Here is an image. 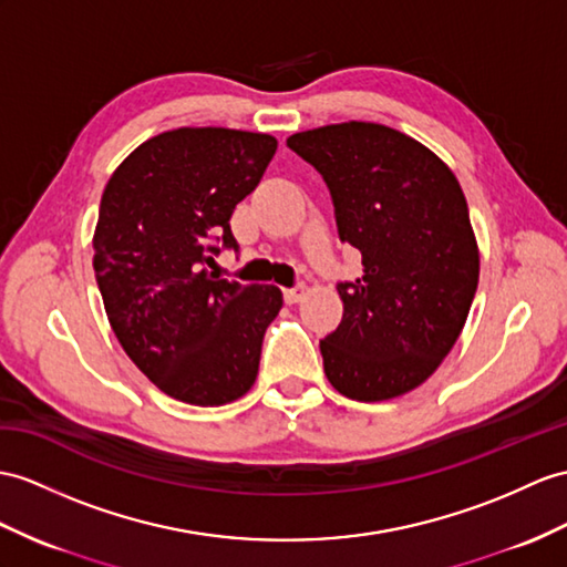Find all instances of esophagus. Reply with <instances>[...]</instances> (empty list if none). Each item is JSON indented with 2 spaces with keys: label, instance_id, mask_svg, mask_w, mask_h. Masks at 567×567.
I'll return each mask as SVG.
<instances>
[{
  "label": "esophagus",
  "instance_id": "1",
  "mask_svg": "<svg viewBox=\"0 0 567 567\" xmlns=\"http://www.w3.org/2000/svg\"><path fill=\"white\" fill-rule=\"evenodd\" d=\"M306 284H298V286H293V288H286L284 291V298H286V302L288 306H293V302H300L302 300V296H306Z\"/></svg>",
  "mask_w": 567,
  "mask_h": 567
}]
</instances>
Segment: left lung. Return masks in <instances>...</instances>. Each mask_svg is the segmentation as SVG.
Returning <instances> with one entry per match:
<instances>
[{"label":"left lung","mask_w":567,"mask_h":567,"mask_svg":"<svg viewBox=\"0 0 567 567\" xmlns=\"http://www.w3.org/2000/svg\"><path fill=\"white\" fill-rule=\"evenodd\" d=\"M329 187L339 240L363 257L343 281L341 324L320 341L331 388L355 402L406 394L452 351L478 286V247L457 177L375 122L288 136Z\"/></svg>","instance_id":"1"}]
</instances>
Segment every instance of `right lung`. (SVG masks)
<instances>
[{"mask_svg":"<svg viewBox=\"0 0 567 567\" xmlns=\"http://www.w3.org/2000/svg\"><path fill=\"white\" fill-rule=\"evenodd\" d=\"M276 154L269 134L179 127L120 163L93 233V269L117 341L177 402L220 406L252 388L276 286L218 279L230 216Z\"/></svg>","mask_w":567,"mask_h":567,"instance_id":"add662e5","label":"right lung"}]
</instances>
